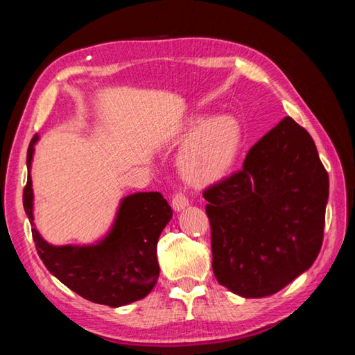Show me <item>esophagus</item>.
<instances>
[{
    "instance_id": "obj_1",
    "label": "esophagus",
    "mask_w": 355,
    "mask_h": 355,
    "mask_svg": "<svg viewBox=\"0 0 355 355\" xmlns=\"http://www.w3.org/2000/svg\"><path fill=\"white\" fill-rule=\"evenodd\" d=\"M188 205H189V200H188V197H186L184 192L178 191L177 194L172 197V208L175 209V211H182V209Z\"/></svg>"
}]
</instances>
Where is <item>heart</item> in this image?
I'll use <instances>...</instances> for the list:
<instances>
[{"label": "heart", "mask_w": 355, "mask_h": 355, "mask_svg": "<svg viewBox=\"0 0 355 355\" xmlns=\"http://www.w3.org/2000/svg\"><path fill=\"white\" fill-rule=\"evenodd\" d=\"M196 135L180 159L183 177L194 186H208L227 177L241 147V127L233 116H218L192 127Z\"/></svg>", "instance_id": "1"}]
</instances>
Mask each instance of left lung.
Here are the masks:
<instances>
[{"mask_svg":"<svg viewBox=\"0 0 355 355\" xmlns=\"http://www.w3.org/2000/svg\"><path fill=\"white\" fill-rule=\"evenodd\" d=\"M203 197L213 272L238 296L275 294L320 254L329 175L311 136L291 117L249 150L241 171Z\"/></svg>","mask_w":355,"mask_h":355,"instance_id":"obj_1","label":"left lung"}]
</instances>
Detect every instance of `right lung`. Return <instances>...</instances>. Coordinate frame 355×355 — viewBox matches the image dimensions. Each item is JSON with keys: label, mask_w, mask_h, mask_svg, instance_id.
I'll return each instance as SVG.
<instances>
[{"label": "right lung", "mask_w": 355, "mask_h": 355, "mask_svg": "<svg viewBox=\"0 0 355 355\" xmlns=\"http://www.w3.org/2000/svg\"><path fill=\"white\" fill-rule=\"evenodd\" d=\"M33 137L28 147V182L23 189V208L33 216L31 161ZM172 219V208L159 192H136L122 199L107 235L91 245H53L33 227V239L40 260L56 279L95 304L122 307L146 297L159 275L156 258L158 238Z\"/></svg>", "instance_id": "1"}]
</instances>
